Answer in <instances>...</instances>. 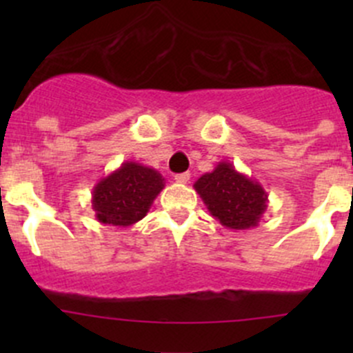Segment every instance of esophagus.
I'll list each match as a JSON object with an SVG mask.
<instances>
[{
	"instance_id": "1",
	"label": "esophagus",
	"mask_w": 353,
	"mask_h": 353,
	"mask_svg": "<svg viewBox=\"0 0 353 353\" xmlns=\"http://www.w3.org/2000/svg\"><path fill=\"white\" fill-rule=\"evenodd\" d=\"M174 179H176V183L186 184L188 181H190V174H188V172H183V174H176V176H174Z\"/></svg>"
}]
</instances>
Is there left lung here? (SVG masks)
Segmentation results:
<instances>
[{"label": "left lung", "mask_w": 353, "mask_h": 353, "mask_svg": "<svg viewBox=\"0 0 353 353\" xmlns=\"http://www.w3.org/2000/svg\"><path fill=\"white\" fill-rule=\"evenodd\" d=\"M194 190L210 215L227 229H252L268 208V194L261 184L225 160L216 163L212 172L203 174Z\"/></svg>", "instance_id": "8db88e82"}]
</instances>
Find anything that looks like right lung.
I'll return each mask as SVG.
<instances>
[{
	"label": "right lung",
	"instance_id": "1",
	"mask_svg": "<svg viewBox=\"0 0 353 353\" xmlns=\"http://www.w3.org/2000/svg\"><path fill=\"white\" fill-rule=\"evenodd\" d=\"M163 186L165 179L154 167L126 160L94 186L95 219L105 225H133L147 215Z\"/></svg>",
	"mask_w": 353,
	"mask_h": 353
}]
</instances>
